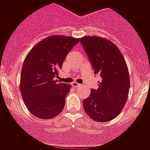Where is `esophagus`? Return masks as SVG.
<instances>
[{
    "mask_svg": "<svg viewBox=\"0 0 150 150\" xmlns=\"http://www.w3.org/2000/svg\"><path fill=\"white\" fill-rule=\"evenodd\" d=\"M72 86H73V87L76 88V87H78V86H81V84H80V83H77V82H72Z\"/></svg>",
    "mask_w": 150,
    "mask_h": 150,
    "instance_id": "34e87169",
    "label": "esophagus"
}]
</instances>
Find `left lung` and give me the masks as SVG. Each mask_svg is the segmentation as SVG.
<instances>
[{
    "label": "left lung",
    "instance_id": "1",
    "mask_svg": "<svg viewBox=\"0 0 150 150\" xmlns=\"http://www.w3.org/2000/svg\"><path fill=\"white\" fill-rule=\"evenodd\" d=\"M92 64L95 74H100L98 88L91 89L83 100L84 111L98 122L114 119L122 111L130 86L129 70L119 49L110 40L98 36L80 40Z\"/></svg>",
    "mask_w": 150,
    "mask_h": 150
}]
</instances>
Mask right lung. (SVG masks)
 Masks as SVG:
<instances>
[{
  "mask_svg": "<svg viewBox=\"0 0 150 150\" xmlns=\"http://www.w3.org/2000/svg\"><path fill=\"white\" fill-rule=\"evenodd\" d=\"M79 38L51 35L29 51L21 73L20 91L26 107L40 119H51L65 106L71 85L55 80L67 54Z\"/></svg>",
  "mask_w": 150,
  "mask_h": 150,
  "instance_id": "obj_1",
  "label": "right lung"
}]
</instances>
